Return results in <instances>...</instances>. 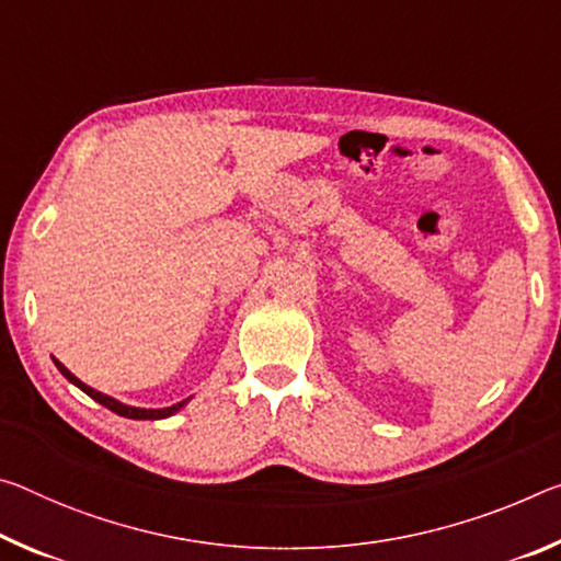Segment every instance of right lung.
I'll return each mask as SVG.
<instances>
[{"label": "right lung", "instance_id": "obj_1", "mask_svg": "<svg viewBox=\"0 0 561 561\" xmlns=\"http://www.w3.org/2000/svg\"><path fill=\"white\" fill-rule=\"evenodd\" d=\"M55 364H57V369L61 371V375H65L69 381H72V385H77L79 389H82L84 394L92 397L94 402H100L102 407L112 409L114 414L127 416V420H164V416H172L174 412H180V409L186 404V399H184V402H180V404H172V407H164V409H139V407H127V404L117 402V399H112V397H106V394H102V392H96V389H92V387H87L84 381H79V379L72 375V371H69L61 362H57V359H55Z\"/></svg>", "mask_w": 561, "mask_h": 561}]
</instances>
